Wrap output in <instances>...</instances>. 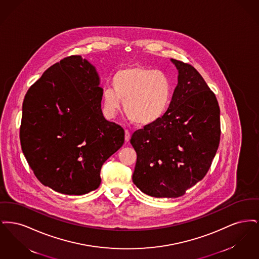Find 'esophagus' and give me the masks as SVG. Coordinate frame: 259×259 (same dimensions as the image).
Instances as JSON below:
<instances>
[{
	"label": "esophagus",
	"instance_id": "esophagus-1",
	"mask_svg": "<svg viewBox=\"0 0 259 259\" xmlns=\"http://www.w3.org/2000/svg\"><path fill=\"white\" fill-rule=\"evenodd\" d=\"M130 138H131L130 132L128 130H125V142H129Z\"/></svg>",
	"mask_w": 259,
	"mask_h": 259
}]
</instances>
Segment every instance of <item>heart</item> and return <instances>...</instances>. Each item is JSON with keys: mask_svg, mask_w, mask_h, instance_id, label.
I'll return each mask as SVG.
<instances>
[{"mask_svg": "<svg viewBox=\"0 0 259 259\" xmlns=\"http://www.w3.org/2000/svg\"><path fill=\"white\" fill-rule=\"evenodd\" d=\"M112 87L103 91L106 111L113 115L120 110L138 125L155 123L166 114L172 95L169 75L158 70L133 66L117 71L112 78Z\"/></svg>", "mask_w": 259, "mask_h": 259, "instance_id": "heart-1", "label": "heart"}]
</instances>
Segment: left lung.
Returning a JSON list of instances; mask_svg holds the SVG:
<instances>
[{
	"label": "left lung",
	"instance_id": "1",
	"mask_svg": "<svg viewBox=\"0 0 259 259\" xmlns=\"http://www.w3.org/2000/svg\"><path fill=\"white\" fill-rule=\"evenodd\" d=\"M178 84L166 114L137 130L130 143L137 152L133 183L156 198H177L208 172L220 145V107L197 70L171 59Z\"/></svg>",
	"mask_w": 259,
	"mask_h": 259
}]
</instances>
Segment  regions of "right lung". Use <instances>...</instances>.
I'll list each match as a JSON object with an SVG mask.
<instances>
[{"label": "right lung", "instance_id": "add662e5", "mask_svg": "<svg viewBox=\"0 0 259 259\" xmlns=\"http://www.w3.org/2000/svg\"><path fill=\"white\" fill-rule=\"evenodd\" d=\"M96 68L79 55L49 68L27 91L20 143L37 180L66 195H83L101 184L102 165L122 147L124 130L101 109Z\"/></svg>", "mask_w": 259, "mask_h": 259}]
</instances>
